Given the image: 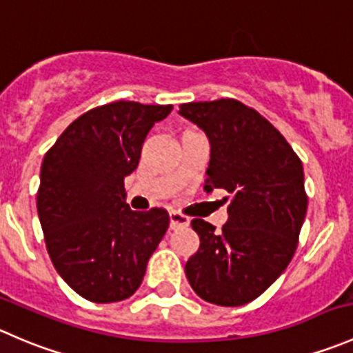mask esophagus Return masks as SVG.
Masks as SVG:
<instances>
[{"instance_id": "1", "label": "esophagus", "mask_w": 353, "mask_h": 353, "mask_svg": "<svg viewBox=\"0 0 353 353\" xmlns=\"http://www.w3.org/2000/svg\"><path fill=\"white\" fill-rule=\"evenodd\" d=\"M188 223H190L188 216L181 214V212H176V211L170 212V228L172 230L181 228V226H188Z\"/></svg>"}]
</instances>
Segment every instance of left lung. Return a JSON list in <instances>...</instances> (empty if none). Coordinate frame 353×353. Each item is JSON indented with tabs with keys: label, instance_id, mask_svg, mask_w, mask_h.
I'll return each instance as SVG.
<instances>
[{
	"label": "left lung",
	"instance_id": "1",
	"mask_svg": "<svg viewBox=\"0 0 353 353\" xmlns=\"http://www.w3.org/2000/svg\"><path fill=\"white\" fill-rule=\"evenodd\" d=\"M178 113L211 142L204 188L232 195L221 232L192 219L201 245L185 274L205 302L243 305L264 294L294 257L307 212L302 161L259 111L236 99L185 103Z\"/></svg>",
	"mask_w": 353,
	"mask_h": 353
}]
</instances>
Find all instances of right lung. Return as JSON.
Segmentation results:
<instances>
[{"mask_svg": "<svg viewBox=\"0 0 353 353\" xmlns=\"http://www.w3.org/2000/svg\"><path fill=\"white\" fill-rule=\"evenodd\" d=\"M172 104L114 101L80 114L41 166L37 214L48 254L72 290L97 303L135 294L170 225L163 208L132 211L125 176Z\"/></svg>", "mask_w": 353, "mask_h": 353, "instance_id": "add662e5", "label": "right lung"}]
</instances>
